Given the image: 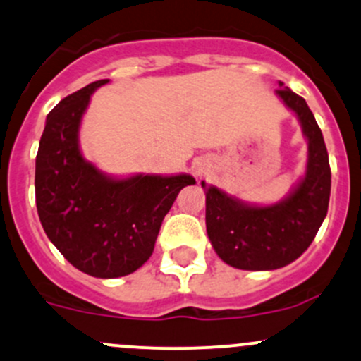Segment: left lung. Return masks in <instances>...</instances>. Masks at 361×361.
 Instances as JSON below:
<instances>
[{"label":"left lung","mask_w":361,"mask_h":361,"mask_svg":"<svg viewBox=\"0 0 361 361\" xmlns=\"http://www.w3.org/2000/svg\"><path fill=\"white\" fill-rule=\"evenodd\" d=\"M276 94L296 114L308 140L307 173L274 205H248L216 187L205 188V226L214 250L231 267L272 271L298 259L314 241L331 195V166L322 132L303 97L283 87Z\"/></svg>","instance_id":"obj_1"}]
</instances>
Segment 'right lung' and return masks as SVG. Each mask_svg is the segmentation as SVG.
I'll list each match as a JSON object with an SVG mask.
<instances>
[{
    "label": "right lung",
    "mask_w": 361,
    "mask_h": 361,
    "mask_svg": "<svg viewBox=\"0 0 361 361\" xmlns=\"http://www.w3.org/2000/svg\"><path fill=\"white\" fill-rule=\"evenodd\" d=\"M108 78L58 102L47 114L35 157V205L47 238L78 271L111 279L152 255L166 214L190 174L111 178L85 161L78 130L90 96Z\"/></svg>",
    "instance_id": "obj_1"
}]
</instances>
